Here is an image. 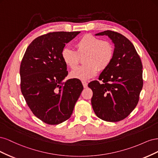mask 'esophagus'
Returning a JSON list of instances; mask_svg holds the SVG:
<instances>
[{"mask_svg":"<svg viewBox=\"0 0 158 158\" xmlns=\"http://www.w3.org/2000/svg\"><path fill=\"white\" fill-rule=\"evenodd\" d=\"M82 83L83 84V86L84 88H86L88 87V83L85 82V81H82Z\"/></svg>","mask_w":158,"mask_h":158,"instance_id":"obj_1","label":"esophagus"}]
</instances>
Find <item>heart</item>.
I'll return each instance as SVG.
<instances>
[{"instance_id":"b5f03b06","label":"heart","mask_w":158,"mask_h":158,"mask_svg":"<svg viewBox=\"0 0 158 158\" xmlns=\"http://www.w3.org/2000/svg\"><path fill=\"white\" fill-rule=\"evenodd\" d=\"M76 51L69 47H64L61 52L64 63L71 69L78 65L80 56L85 55V64L80 66L71 71L72 78L86 80L97 75L99 69H107L113 59L114 49L110 41H103L92 35H85L76 43Z\"/></svg>"}]
</instances>
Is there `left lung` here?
<instances>
[{
  "label": "left lung",
  "instance_id": "1",
  "mask_svg": "<svg viewBox=\"0 0 158 158\" xmlns=\"http://www.w3.org/2000/svg\"><path fill=\"white\" fill-rule=\"evenodd\" d=\"M95 35L108 36L114 45V53L111 63L99 76L103 82L88 84L93 92L91 102L98 117L118 122L128 117L139 101L142 64L135 46L121 33L107 30Z\"/></svg>",
  "mask_w": 158,
  "mask_h": 158
}]
</instances>
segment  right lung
I'll list each match as a JSON object with an SVG mask.
<instances>
[{
    "instance_id": "1",
    "label": "right lung",
    "mask_w": 158,
    "mask_h": 158,
    "mask_svg": "<svg viewBox=\"0 0 158 158\" xmlns=\"http://www.w3.org/2000/svg\"><path fill=\"white\" fill-rule=\"evenodd\" d=\"M80 31L48 33L33 40L21 62V92L32 113L43 122L58 125L70 117L84 87L68 75L61 58L65 46Z\"/></svg>"
}]
</instances>
